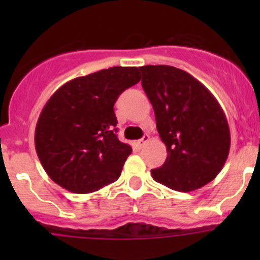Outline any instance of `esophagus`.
Instances as JSON below:
<instances>
[{"instance_id": "1", "label": "esophagus", "mask_w": 260, "mask_h": 260, "mask_svg": "<svg viewBox=\"0 0 260 260\" xmlns=\"http://www.w3.org/2000/svg\"><path fill=\"white\" fill-rule=\"evenodd\" d=\"M148 141H149V136H148V135H145L142 138H141L140 141H138L137 146H138V147H143V146L146 145L147 142H148Z\"/></svg>"}]
</instances>
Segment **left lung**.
Listing matches in <instances>:
<instances>
[{
	"label": "left lung",
	"mask_w": 260,
	"mask_h": 260,
	"mask_svg": "<svg viewBox=\"0 0 260 260\" xmlns=\"http://www.w3.org/2000/svg\"><path fill=\"white\" fill-rule=\"evenodd\" d=\"M142 86L154 111L167 158L151 170L154 181L180 192L210 182L230 149V131L219 102L198 79L170 65H146Z\"/></svg>",
	"instance_id": "obj_1"
}]
</instances>
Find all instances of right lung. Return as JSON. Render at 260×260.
<instances>
[{
    "label": "right lung",
    "instance_id": "add662e5",
    "mask_svg": "<svg viewBox=\"0 0 260 260\" xmlns=\"http://www.w3.org/2000/svg\"><path fill=\"white\" fill-rule=\"evenodd\" d=\"M140 79L136 67H113L68 81L50 96L36 124L35 148L54 182L89 193L120 176L132 148L115 135L113 107Z\"/></svg>",
    "mask_w": 260,
    "mask_h": 260
}]
</instances>
